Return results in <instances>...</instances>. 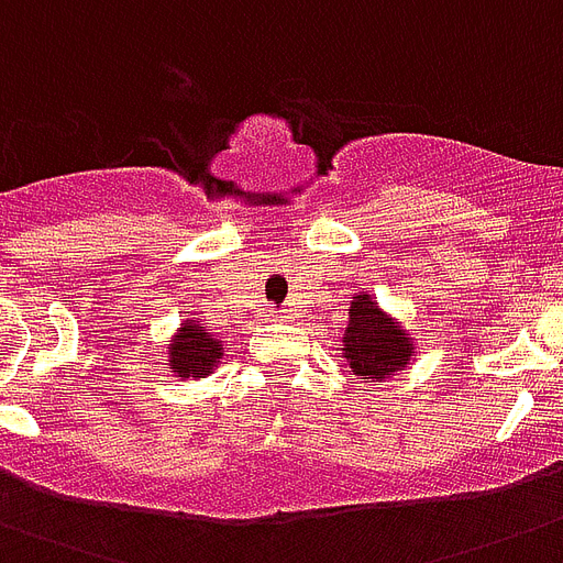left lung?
Wrapping results in <instances>:
<instances>
[{
	"label": "left lung",
	"instance_id": "obj_1",
	"mask_svg": "<svg viewBox=\"0 0 563 563\" xmlns=\"http://www.w3.org/2000/svg\"><path fill=\"white\" fill-rule=\"evenodd\" d=\"M344 360L353 374L379 383L394 371H402L411 360V344L391 318L383 316L368 295H356L351 307V324L344 333Z\"/></svg>",
	"mask_w": 563,
	"mask_h": 563
}]
</instances>
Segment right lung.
<instances>
[{
  "label": "right lung",
  "instance_id": "obj_1",
  "mask_svg": "<svg viewBox=\"0 0 563 563\" xmlns=\"http://www.w3.org/2000/svg\"><path fill=\"white\" fill-rule=\"evenodd\" d=\"M169 365L178 376H207L212 374L216 362L221 360V344L203 333L201 327H180L178 339L172 344Z\"/></svg>",
  "mask_w": 563,
  "mask_h": 563
}]
</instances>
